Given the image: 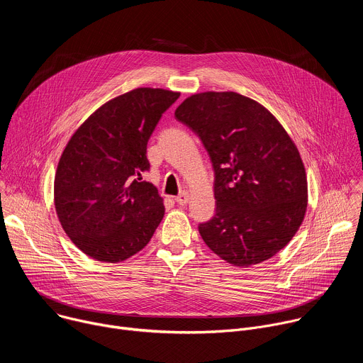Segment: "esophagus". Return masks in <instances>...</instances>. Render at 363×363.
I'll list each match as a JSON object with an SVG mask.
<instances>
[{
  "mask_svg": "<svg viewBox=\"0 0 363 363\" xmlns=\"http://www.w3.org/2000/svg\"><path fill=\"white\" fill-rule=\"evenodd\" d=\"M175 202H178L179 205H185L188 202V192L182 191L179 195L175 196Z\"/></svg>",
  "mask_w": 363,
  "mask_h": 363,
  "instance_id": "obj_1",
  "label": "esophagus"
}]
</instances>
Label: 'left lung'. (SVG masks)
Masks as SVG:
<instances>
[{"label": "left lung", "mask_w": 363, "mask_h": 363, "mask_svg": "<svg viewBox=\"0 0 363 363\" xmlns=\"http://www.w3.org/2000/svg\"><path fill=\"white\" fill-rule=\"evenodd\" d=\"M175 118L201 139L214 169L216 214L198 225L205 244L238 267L277 254L307 206L304 167L283 126L234 91L194 94Z\"/></svg>", "instance_id": "8db88e82"}]
</instances>
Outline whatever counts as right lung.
Masks as SVG:
<instances>
[{
	"instance_id": "add662e5",
	"label": "right lung",
	"mask_w": 363,
	"mask_h": 363,
	"mask_svg": "<svg viewBox=\"0 0 363 363\" xmlns=\"http://www.w3.org/2000/svg\"><path fill=\"white\" fill-rule=\"evenodd\" d=\"M179 93L140 87L99 108L69 140L55 178V203L70 240L99 262L140 251L164 218L158 189L142 181L146 146Z\"/></svg>"
}]
</instances>
